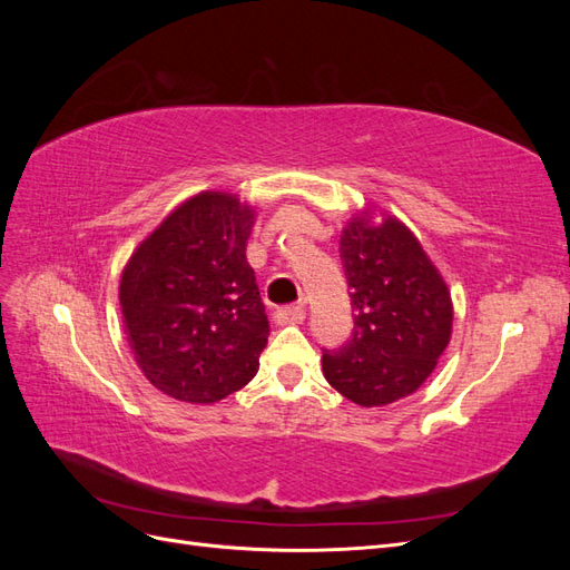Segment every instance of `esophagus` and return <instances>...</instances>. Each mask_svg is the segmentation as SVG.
Masks as SVG:
<instances>
[{
  "label": "esophagus",
  "instance_id": "esophagus-1",
  "mask_svg": "<svg viewBox=\"0 0 570 570\" xmlns=\"http://www.w3.org/2000/svg\"><path fill=\"white\" fill-rule=\"evenodd\" d=\"M273 318L278 325H297L306 318V308L299 304L297 306H281V308H275Z\"/></svg>",
  "mask_w": 570,
  "mask_h": 570
}]
</instances>
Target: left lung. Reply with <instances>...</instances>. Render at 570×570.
Instances as JSON below:
<instances>
[{
    "label": "left lung",
    "instance_id": "8db88e82",
    "mask_svg": "<svg viewBox=\"0 0 570 570\" xmlns=\"http://www.w3.org/2000/svg\"><path fill=\"white\" fill-rule=\"evenodd\" d=\"M356 214L340 237L352 287L354 331L323 350V373L358 406H385L416 392L452 337L454 306L440 271L404 223Z\"/></svg>",
    "mask_w": 570,
    "mask_h": 570
}]
</instances>
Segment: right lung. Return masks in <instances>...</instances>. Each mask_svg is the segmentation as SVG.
<instances>
[{
  "mask_svg": "<svg viewBox=\"0 0 570 570\" xmlns=\"http://www.w3.org/2000/svg\"><path fill=\"white\" fill-rule=\"evenodd\" d=\"M254 209L199 193L170 212L120 273V314L147 381L189 404L245 387L268 342V318L247 264Z\"/></svg>",
  "mask_w": 570,
  "mask_h": 570,
  "instance_id": "1",
  "label": "right lung"
}]
</instances>
